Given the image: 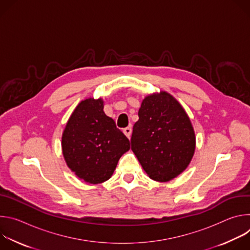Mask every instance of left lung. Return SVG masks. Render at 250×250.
<instances>
[{
    "mask_svg": "<svg viewBox=\"0 0 250 250\" xmlns=\"http://www.w3.org/2000/svg\"><path fill=\"white\" fill-rule=\"evenodd\" d=\"M61 146L69 169L89 184L109 180L122 155L130 148L127 137L104 114L101 98L78 104L63 130Z\"/></svg>",
    "mask_w": 250,
    "mask_h": 250,
    "instance_id": "obj_1",
    "label": "left lung"
}]
</instances>
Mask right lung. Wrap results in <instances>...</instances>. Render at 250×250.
I'll return each mask as SVG.
<instances>
[{
	"mask_svg": "<svg viewBox=\"0 0 250 250\" xmlns=\"http://www.w3.org/2000/svg\"><path fill=\"white\" fill-rule=\"evenodd\" d=\"M133 125L131 150L140 165L157 182H168L190 164L196 136L183 106L169 93L146 96Z\"/></svg>",
	"mask_w": 250,
	"mask_h": 250,
	"instance_id": "add662e5",
	"label": "right lung"
}]
</instances>
